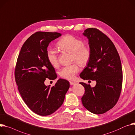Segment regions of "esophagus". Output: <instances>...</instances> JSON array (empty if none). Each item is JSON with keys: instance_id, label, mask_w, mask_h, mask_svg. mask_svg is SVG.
I'll return each mask as SVG.
<instances>
[{"instance_id": "1", "label": "esophagus", "mask_w": 135, "mask_h": 135, "mask_svg": "<svg viewBox=\"0 0 135 135\" xmlns=\"http://www.w3.org/2000/svg\"><path fill=\"white\" fill-rule=\"evenodd\" d=\"M76 83V82L75 81H70V85H74Z\"/></svg>"}]
</instances>
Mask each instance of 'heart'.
<instances>
[{
  "instance_id": "b5f03b06",
  "label": "heart",
  "mask_w": 135,
  "mask_h": 135,
  "mask_svg": "<svg viewBox=\"0 0 135 135\" xmlns=\"http://www.w3.org/2000/svg\"><path fill=\"white\" fill-rule=\"evenodd\" d=\"M57 46L61 51L71 53L72 61L77 62L82 66L86 65L91 58V47L84 45L81 39L72 35H67L64 36L58 41ZM46 57L52 66L56 68L59 65L58 55L53 49L47 50ZM79 71L78 64L75 63L62 68L59 71V75L62 78L72 80L75 78Z\"/></svg>"
}]
</instances>
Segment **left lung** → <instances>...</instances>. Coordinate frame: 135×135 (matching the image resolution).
<instances>
[{"label": "left lung", "instance_id": "1", "mask_svg": "<svg viewBox=\"0 0 135 135\" xmlns=\"http://www.w3.org/2000/svg\"><path fill=\"white\" fill-rule=\"evenodd\" d=\"M83 35L89 39L91 56L80 77L96 80V85L91 88L90 84L80 83L85 88L81 102L88 110L99 115L110 110L118 100L123 81L121 61L115 45L100 30L89 28Z\"/></svg>", "mask_w": 135, "mask_h": 135}]
</instances>
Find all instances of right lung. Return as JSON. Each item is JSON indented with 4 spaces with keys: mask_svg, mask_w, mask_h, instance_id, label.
I'll return each mask as SVG.
<instances>
[{
    "mask_svg": "<svg viewBox=\"0 0 135 135\" xmlns=\"http://www.w3.org/2000/svg\"><path fill=\"white\" fill-rule=\"evenodd\" d=\"M61 35L37 32L25 41L18 57L15 76L19 92L30 109L40 116L50 115L58 110L70 87L69 82L63 79L51 88L44 84L46 78L57 77L47 59L46 51L51 41Z\"/></svg>",
    "mask_w": 135,
    "mask_h": 135,
    "instance_id": "right-lung-1",
    "label": "right lung"
}]
</instances>
